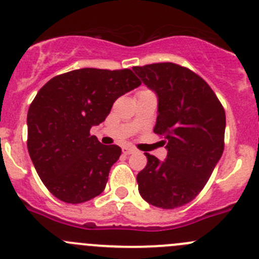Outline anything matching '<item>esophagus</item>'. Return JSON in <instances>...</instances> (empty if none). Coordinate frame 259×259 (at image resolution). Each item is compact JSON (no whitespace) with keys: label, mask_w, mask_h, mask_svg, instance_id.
<instances>
[{"label":"esophagus","mask_w":259,"mask_h":259,"mask_svg":"<svg viewBox=\"0 0 259 259\" xmlns=\"http://www.w3.org/2000/svg\"><path fill=\"white\" fill-rule=\"evenodd\" d=\"M122 153H124L125 155H129V154H133V153H135V149L132 147H124L122 148Z\"/></svg>","instance_id":"esophagus-1"}]
</instances>
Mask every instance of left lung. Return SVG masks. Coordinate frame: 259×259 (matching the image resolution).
<instances>
[{"mask_svg":"<svg viewBox=\"0 0 259 259\" xmlns=\"http://www.w3.org/2000/svg\"><path fill=\"white\" fill-rule=\"evenodd\" d=\"M158 96L154 133L164 137L167 158L144 153L137 176L140 196L153 206L175 209L192 201L209 181L224 150L225 111L211 87L175 63L134 67Z\"/></svg>","mask_w":259,"mask_h":259,"instance_id":"left-lung-1","label":"left lung"}]
</instances>
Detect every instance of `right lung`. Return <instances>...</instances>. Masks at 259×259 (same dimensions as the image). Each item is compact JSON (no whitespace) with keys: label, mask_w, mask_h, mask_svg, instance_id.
Here are the masks:
<instances>
[{"label":"right lung","mask_w":259,"mask_h":259,"mask_svg":"<svg viewBox=\"0 0 259 259\" xmlns=\"http://www.w3.org/2000/svg\"><path fill=\"white\" fill-rule=\"evenodd\" d=\"M140 84L132 69L82 68L39 90L27 112V150L40 180L60 201L81 204L105 190L121 148L101 144L90 129Z\"/></svg>","instance_id":"add662e5"}]
</instances>
